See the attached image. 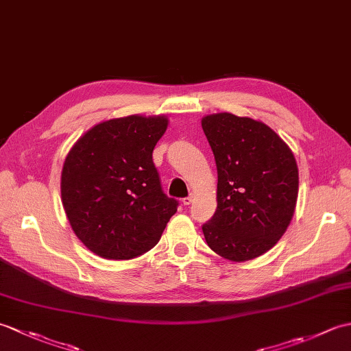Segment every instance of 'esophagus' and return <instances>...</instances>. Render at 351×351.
<instances>
[{"instance_id":"esophagus-1","label":"esophagus","mask_w":351,"mask_h":351,"mask_svg":"<svg viewBox=\"0 0 351 351\" xmlns=\"http://www.w3.org/2000/svg\"><path fill=\"white\" fill-rule=\"evenodd\" d=\"M193 199H195V196H193V195H190V196H187V197H184V199H182V204H184V205H191Z\"/></svg>"}]
</instances>
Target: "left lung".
Here are the masks:
<instances>
[{
    "instance_id": "obj_1",
    "label": "left lung",
    "mask_w": 351,
    "mask_h": 351,
    "mask_svg": "<svg viewBox=\"0 0 351 351\" xmlns=\"http://www.w3.org/2000/svg\"><path fill=\"white\" fill-rule=\"evenodd\" d=\"M202 130L217 164V210L202 226L221 258L244 263L270 250L295 211L299 169L289 146L252 117L215 113Z\"/></svg>"
}]
</instances>
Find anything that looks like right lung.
Masks as SVG:
<instances>
[{
  "label": "right lung",
  "instance_id": "1",
  "mask_svg": "<svg viewBox=\"0 0 351 351\" xmlns=\"http://www.w3.org/2000/svg\"><path fill=\"white\" fill-rule=\"evenodd\" d=\"M167 116L104 121L66 155L62 204L80 241L106 259H132L158 243L178 202L161 190L152 152Z\"/></svg>",
  "mask_w": 351,
  "mask_h": 351
}]
</instances>
